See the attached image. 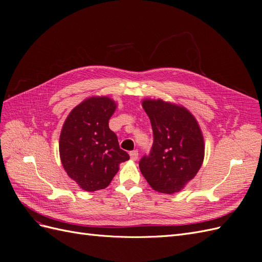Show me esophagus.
Instances as JSON below:
<instances>
[{
	"label": "esophagus",
	"mask_w": 262,
	"mask_h": 262,
	"mask_svg": "<svg viewBox=\"0 0 262 262\" xmlns=\"http://www.w3.org/2000/svg\"><path fill=\"white\" fill-rule=\"evenodd\" d=\"M130 157L132 161H137L139 158V152L138 150H132V152H130Z\"/></svg>",
	"instance_id": "1"
}]
</instances>
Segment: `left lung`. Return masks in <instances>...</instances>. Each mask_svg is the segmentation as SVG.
Wrapping results in <instances>:
<instances>
[{
	"label": "left lung",
	"mask_w": 262,
	"mask_h": 262,
	"mask_svg": "<svg viewBox=\"0 0 262 262\" xmlns=\"http://www.w3.org/2000/svg\"><path fill=\"white\" fill-rule=\"evenodd\" d=\"M142 107L152 124L154 142L140 170L155 191L175 193L201 168L204 139L199 123L187 108L163 99L146 98Z\"/></svg>",
	"instance_id": "left-lung-1"
}]
</instances>
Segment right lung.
Returning <instances> with one entry per match:
<instances>
[{"instance_id":"add662e5","label":"right lung","mask_w":262,"mask_h":262,"mask_svg":"<svg viewBox=\"0 0 262 262\" xmlns=\"http://www.w3.org/2000/svg\"><path fill=\"white\" fill-rule=\"evenodd\" d=\"M117 102L107 96H92L72 109L60 133L59 152L63 168L85 191L105 189L130 156L119 147L109 129Z\"/></svg>"}]
</instances>
